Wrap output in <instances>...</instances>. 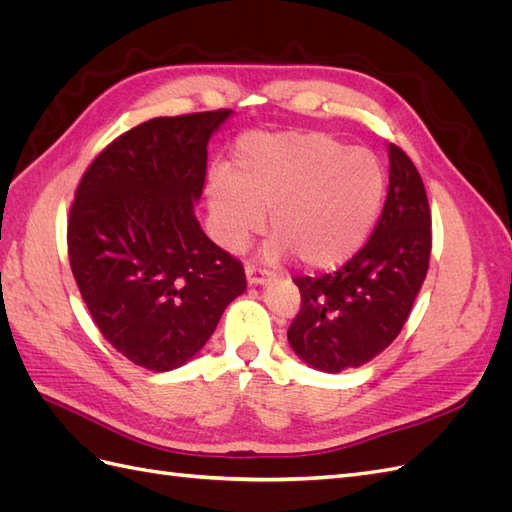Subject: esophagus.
<instances>
[{
    "label": "esophagus",
    "mask_w": 512,
    "mask_h": 512,
    "mask_svg": "<svg viewBox=\"0 0 512 512\" xmlns=\"http://www.w3.org/2000/svg\"><path fill=\"white\" fill-rule=\"evenodd\" d=\"M245 275H247V282H250L252 286H262V284L271 282L275 277L271 271L256 267V265H252V262H247V265H245Z\"/></svg>",
    "instance_id": "esophagus-1"
}]
</instances>
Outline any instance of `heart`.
Returning a JSON list of instances; mask_svg holds the SVG:
<instances>
[{"instance_id": "heart-1", "label": "heart", "mask_w": 512, "mask_h": 512, "mask_svg": "<svg viewBox=\"0 0 512 512\" xmlns=\"http://www.w3.org/2000/svg\"><path fill=\"white\" fill-rule=\"evenodd\" d=\"M386 170L367 149H348L324 132L250 134L232 160V181H209V209L218 239L241 250L269 211L273 254L294 252L303 265H342L374 226Z\"/></svg>"}]
</instances>
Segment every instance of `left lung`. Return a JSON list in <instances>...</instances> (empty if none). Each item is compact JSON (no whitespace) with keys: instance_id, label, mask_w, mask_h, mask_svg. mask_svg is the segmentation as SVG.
Returning a JSON list of instances; mask_svg holds the SVG:
<instances>
[{"instance_id":"obj_1","label":"left lung","mask_w":512,"mask_h":512,"mask_svg":"<svg viewBox=\"0 0 512 512\" xmlns=\"http://www.w3.org/2000/svg\"><path fill=\"white\" fill-rule=\"evenodd\" d=\"M389 194L369 241L342 269L294 277L301 309L288 342L327 374L361 367L404 329L429 269L431 213L412 160L389 145Z\"/></svg>"}]
</instances>
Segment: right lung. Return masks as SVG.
I'll use <instances>...</instances> for the list:
<instances>
[{
	"mask_svg": "<svg viewBox=\"0 0 512 512\" xmlns=\"http://www.w3.org/2000/svg\"><path fill=\"white\" fill-rule=\"evenodd\" d=\"M228 108L156 117L104 147L76 188L68 256L104 339L134 365L170 371L207 344L243 265L200 228L207 143Z\"/></svg>",
	"mask_w": 512,
	"mask_h": 512,
	"instance_id": "right-lung-1",
	"label": "right lung"
}]
</instances>
